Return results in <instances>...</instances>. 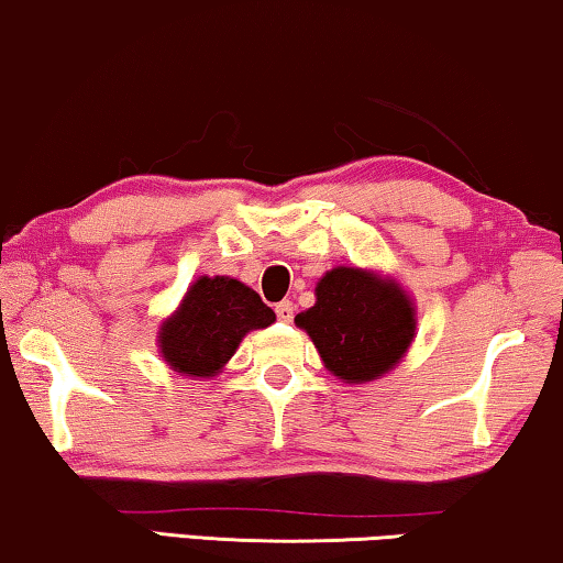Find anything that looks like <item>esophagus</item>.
Returning a JSON list of instances; mask_svg holds the SVG:
<instances>
[{"label": "esophagus", "instance_id": "1", "mask_svg": "<svg viewBox=\"0 0 563 563\" xmlns=\"http://www.w3.org/2000/svg\"><path fill=\"white\" fill-rule=\"evenodd\" d=\"M275 313H278V318L283 323H290L292 321V313H296V306L290 303V300H280L278 306H275Z\"/></svg>", "mask_w": 563, "mask_h": 563}]
</instances>
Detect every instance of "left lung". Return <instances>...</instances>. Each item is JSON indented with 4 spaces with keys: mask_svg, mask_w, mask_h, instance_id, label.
<instances>
[{
    "mask_svg": "<svg viewBox=\"0 0 563 563\" xmlns=\"http://www.w3.org/2000/svg\"><path fill=\"white\" fill-rule=\"evenodd\" d=\"M329 372L346 382H372L407 354L415 308L394 283L358 267H335L316 288V306L296 316Z\"/></svg>",
    "mask_w": 563,
    "mask_h": 563,
    "instance_id": "left-lung-1",
    "label": "left lung"
}]
</instances>
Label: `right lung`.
<instances>
[{
	"label": "right lung",
	"mask_w": 563,
	"mask_h": 563,
	"mask_svg": "<svg viewBox=\"0 0 563 563\" xmlns=\"http://www.w3.org/2000/svg\"><path fill=\"white\" fill-rule=\"evenodd\" d=\"M273 321V308L245 283L224 275L199 278L164 323L158 343L166 364L176 372L212 376L230 362L242 335Z\"/></svg>",
	"instance_id": "obj_1"
}]
</instances>
